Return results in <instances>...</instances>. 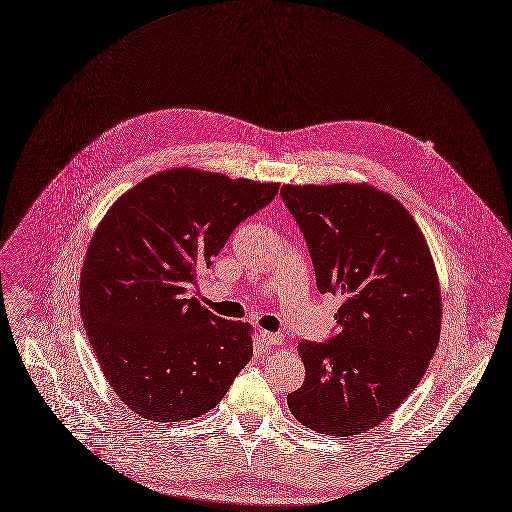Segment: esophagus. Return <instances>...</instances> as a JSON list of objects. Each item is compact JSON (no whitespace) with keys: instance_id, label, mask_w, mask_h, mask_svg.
I'll list each match as a JSON object with an SVG mask.
<instances>
[{"instance_id":"34e87169","label":"esophagus","mask_w":512,"mask_h":512,"mask_svg":"<svg viewBox=\"0 0 512 512\" xmlns=\"http://www.w3.org/2000/svg\"><path fill=\"white\" fill-rule=\"evenodd\" d=\"M260 338H262L266 345H280L282 340H284L282 334H272V332H264V330L260 332Z\"/></svg>"}]
</instances>
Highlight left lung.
Listing matches in <instances>:
<instances>
[{
	"label": "left lung",
	"mask_w": 512,
	"mask_h": 512,
	"mask_svg": "<svg viewBox=\"0 0 512 512\" xmlns=\"http://www.w3.org/2000/svg\"><path fill=\"white\" fill-rule=\"evenodd\" d=\"M322 294L341 296L338 334L300 341L306 365L288 395L316 433L351 437L385 421L419 385L441 334V288L427 240L391 194L361 184H284Z\"/></svg>",
	"instance_id": "8db88e82"
}]
</instances>
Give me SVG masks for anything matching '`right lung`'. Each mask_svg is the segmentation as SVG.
<instances>
[{"instance_id": "obj_1", "label": "right lung", "mask_w": 512, "mask_h": 512, "mask_svg": "<svg viewBox=\"0 0 512 512\" xmlns=\"http://www.w3.org/2000/svg\"><path fill=\"white\" fill-rule=\"evenodd\" d=\"M278 188L176 167L127 190L97 226L81 270V318L111 389L139 417L208 413L252 359V326L214 316L186 290Z\"/></svg>"}]
</instances>
